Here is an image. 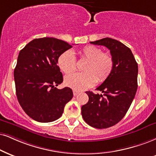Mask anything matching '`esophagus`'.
Segmentation results:
<instances>
[{"instance_id":"obj_1","label":"esophagus","mask_w":156,"mask_h":156,"mask_svg":"<svg viewBox=\"0 0 156 156\" xmlns=\"http://www.w3.org/2000/svg\"><path fill=\"white\" fill-rule=\"evenodd\" d=\"M79 93H80V92L79 91H76V90H73V94H74V96H76Z\"/></svg>"}]
</instances>
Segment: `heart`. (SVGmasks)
I'll use <instances>...</instances> for the list:
<instances>
[{
	"label": "heart",
	"mask_w": 156,
	"mask_h": 156,
	"mask_svg": "<svg viewBox=\"0 0 156 156\" xmlns=\"http://www.w3.org/2000/svg\"><path fill=\"white\" fill-rule=\"evenodd\" d=\"M77 54L87 63L83 68L84 73H74L66 76L65 84L75 90L88 89L96 82L102 83L109 77L114 67L112 55L103 52L101 48L87 45L78 50ZM58 66L63 73L70 74L76 68V59L72 51H66L58 58Z\"/></svg>",
	"instance_id": "obj_1"
}]
</instances>
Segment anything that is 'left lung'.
<instances>
[{
  "label": "left lung",
  "mask_w": 156,
  "mask_h": 156,
  "mask_svg": "<svg viewBox=\"0 0 156 156\" xmlns=\"http://www.w3.org/2000/svg\"><path fill=\"white\" fill-rule=\"evenodd\" d=\"M105 46L114 59V67L109 77L97 88L103 95L87 91L89 101L82 106L84 122L97 129H106L124 118L137 90L138 65L131 50L112 38L90 42Z\"/></svg>",
  "instance_id": "obj_1"
}]
</instances>
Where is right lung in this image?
<instances>
[{"mask_svg": "<svg viewBox=\"0 0 156 156\" xmlns=\"http://www.w3.org/2000/svg\"><path fill=\"white\" fill-rule=\"evenodd\" d=\"M72 46L53 37L34 39L21 50L15 67L18 101L30 118L39 122H51L62 115L73 98L71 88L55 87L63 82L58 58Z\"/></svg>", "mask_w": 156, "mask_h": 156, "instance_id": "1", "label": "right lung"}]
</instances>
